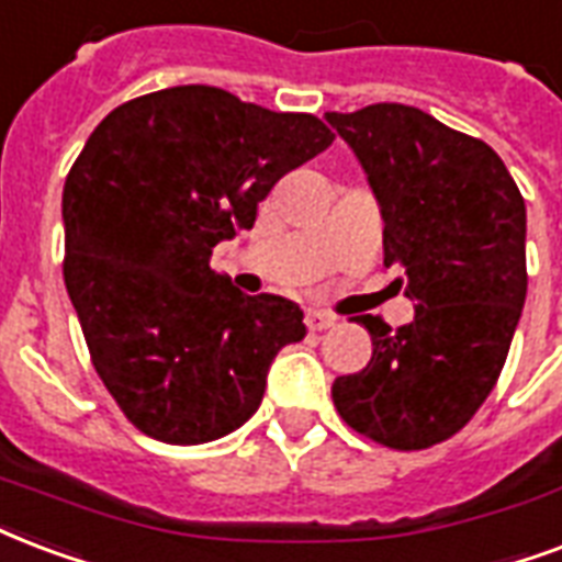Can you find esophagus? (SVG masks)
Listing matches in <instances>:
<instances>
[{
	"mask_svg": "<svg viewBox=\"0 0 562 562\" xmlns=\"http://www.w3.org/2000/svg\"><path fill=\"white\" fill-rule=\"evenodd\" d=\"M336 324V315H329V312L321 310H310L306 312V327L310 329H327Z\"/></svg>",
	"mask_w": 562,
	"mask_h": 562,
	"instance_id": "esophagus-1",
	"label": "esophagus"
}]
</instances>
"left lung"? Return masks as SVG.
Instances as JSON below:
<instances>
[{"label": "left lung", "instance_id": "1", "mask_svg": "<svg viewBox=\"0 0 562 562\" xmlns=\"http://www.w3.org/2000/svg\"><path fill=\"white\" fill-rule=\"evenodd\" d=\"M327 123L348 140L383 214V265L401 268L415 318L357 315L371 362L336 376L333 404L357 434L422 451L460 434L507 362L528 294L525 200L498 153L401 102Z\"/></svg>", "mask_w": 562, "mask_h": 562}]
</instances>
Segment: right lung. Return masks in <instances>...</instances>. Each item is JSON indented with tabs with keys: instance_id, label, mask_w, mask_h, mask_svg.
<instances>
[{
	"instance_id": "1",
	"label": "right lung",
	"mask_w": 562,
	"mask_h": 562,
	"mask_svg": "<svg viewBox=\"0 0 562 562\" xmlns=\"http://www.w3.org/2000/svg\"><path fill=\"white\" fill-rule=\"evenodd\" d=\"M333 138L315 114L209 85L144 93L91 132L64 182V285L97 374L140 434L203 445L259 409L273 357L306 336L303 312L241 294L209 256Z\"/></svg>"
}]
</instances>
